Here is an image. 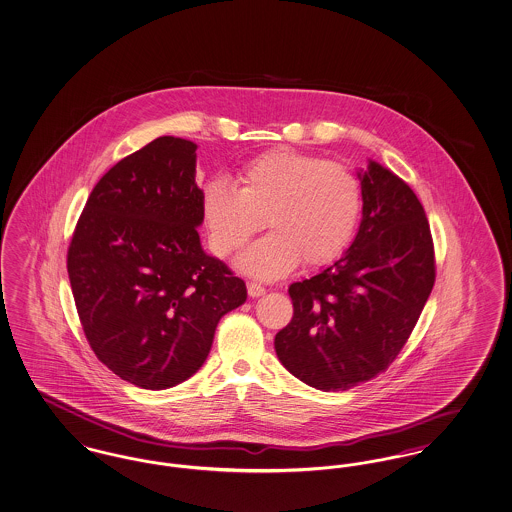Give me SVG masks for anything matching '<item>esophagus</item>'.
<instances>
[{
    "label": "esophagus",
    "instance_id": "1",
    "mask_svg": "<svg viewBox=\"0 0 512 512\" xmlns=\"http://www.w3.org/2000/svg\"><path fill=\"white\" fill-rule=\"evenodd\" d=\"M265 287L261 286V284H247V293H249V297H261V295H265Z\"/></svg>",
    "mask_w": 512,
    "mask_h": 512
}]
</instances>
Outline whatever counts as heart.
Wrapping results in <instances>:
<instances>
[{"label": "heart", "instance_id": "1", "mask_svg": "<svg viewBox=\"0 0 512 512\" xmlns=\"http://www.w3.org/2000/svg\"><path fill=\"white\" fill-rule=\"evenodd\" d=\"M240 188L211 179L202 188V215L209 244L230 255L266 225L272 228L236 259L259 280H278L307 265H328L347 249L362 211L354 173L320 156L278 148L247 162Z\"/></svg>", "mask_w": 512, "mask_h": 512}]
</instances>
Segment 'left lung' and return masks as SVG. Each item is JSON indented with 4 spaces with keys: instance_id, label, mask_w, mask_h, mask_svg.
Segmentation results:
<instances>
[{
    "instance_id": "obj_1",
    "label": "left lung",
    "mask_w": 512,
    "mask_h": 512,
    "mask_svg": "<svg viewBox=\"0 0 512 512\" xmlns=\"http://www.w3.org/2000/svg\"><path fill=\"white\" fill-rule=\"evenodd\" d=\"M358 179L364 204L352 244L335 265L289 286L293 318L274 339L282 366L324 392L389 368L434 286L429 221L415 192L373 160Z\"/></svg>"
}]
</instances>
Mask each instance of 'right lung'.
Segmentation results:
<instances>
[{"instance_id": "obj_1", "label": "right lung", "mask_w": 512, "mask_h": 512, "mask_svg": "<svg viewBox=\"0 0 512 512\" xmlns=\"http://www.w3.org/2000/svg\"><path fill=\"white\" fill-rule=\"evenodd\" d=\"M198 144L160 137L95 184L68 247V278L85 337L123 381L175 387L204 366L244 280L207 255L196 184Z\"/></svg>"}]
</instances>
